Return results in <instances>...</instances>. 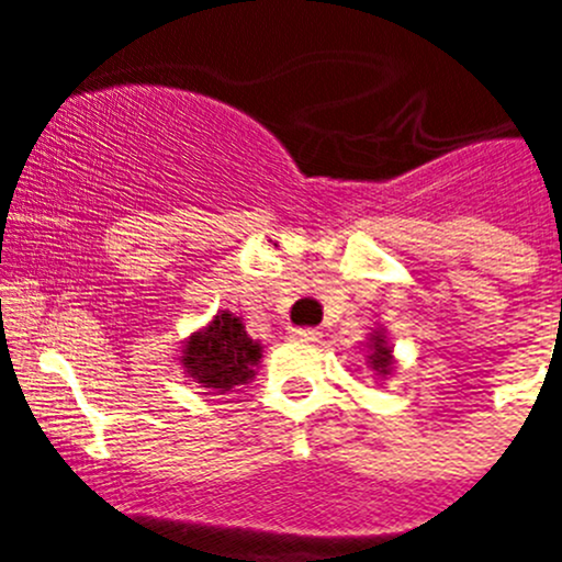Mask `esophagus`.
Instances as JSON below:
<instances>
[{"label":"esophagus","instance_id":"obj_1","mask_svg":"<svg viewBox=\"0 0 562 562\" xmlns=\"http://www.w3.org/2000/svg\"><path fill=\"white\" fill-rule=\"evenodd\" d=\"M291 337L293 339H302V342H317V339L323 337L321 331L313 326H299V328H291Z\"/></svg>","mask_w":562,"mask_h":562}]
</instances>
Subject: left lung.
Returning a JSON list of instances; mask_svg holds the SVG:
<instances>
[{
  "label": "left lung",
  "mask_w": 562,
  "mask_h": 562,
  "mask_svg": "<svg viewBox=\"0 0 562 562\" xmlns=\"http://www.w3.org/2000/svg\"><path fill=\"white\" fill-rule=\"evenodd\" d=\"M372 356H370V361H372V370H378V375H389V370H391V350H389V345H386V339L383 337H372Z\"/></svg>",
  "instance_id": "1"
}]
</instances>
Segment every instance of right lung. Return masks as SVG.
Listing matches in <instances>:
<instances>
[{
    "label": "right lung",
    "mask_w": 562,
    "mask_h": 562,
    "mask_svg": "<svg viewBox=\"0 0 562 562\" xmlns=\"http://www.w3.org/2000/svg\"><path fill=\"white\" fill-rule=\"evenodd\" d=\"M260 345L247 337L239 317L217 315L203 334H195L184 350L187 375L206 389L228 391L252 381Z\"/></svg>",
    "instance_id": "right-lung-1"
}]
</instances>
